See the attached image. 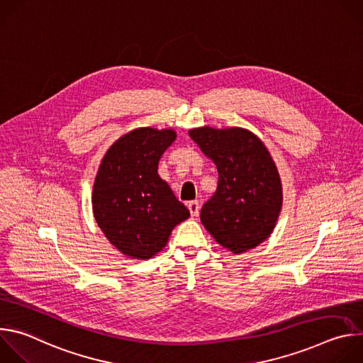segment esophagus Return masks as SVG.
Wrapping results in <instances>:
<instances>
[{
    "mask_svg": "<svg viewBox=\"0 0 363 363\" xmlns=\"http://www.w3.org/2000/svg\"><path fill=\"white\" fill-rule=\"evenodd\" d=\"M199 208H201V205H199L198 201H189V202H188V210H189V213H191L192 217H198Z\"/></svg>",
    "mask_w": 363,
    "mask_h": 363,
    "instance_id": "esophagus-1",
    "label": "esophagus"
}]
</instances>
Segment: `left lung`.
<instances>
[{"mask_svg":"<svg viewBox=\"0 0 363 363\" xmlns=\"http://www.w3.org/2000/svg\"><path fill=\"white\" fill-rule=\"evenodd\" d=\"M217 167L218 186L201 210V223L234 254L257 247L273 233L283 203L281 181L272 155L242 128L189 130Z\"/></svg>","mask_w":363,"mask_h":363,"instance_id":"8db88e82","label":"left lung"}]
</instances>
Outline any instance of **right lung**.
Listing matches in <instances>:
<instances>
[{
	"label": "right lung",
	"mask_w": 363,
	"mask_h": 363,
	"mask_svg": "<svg viewBox=\"0 0 363 363\" xmlns=\"http://www.w3.org/2000/svg\"><path fill=\"white\" fill-rule=\"evenodd\" d=\"M175 138L172 129H135L109 147L99 167L93 214L103 234L128 257H153L189 217L186 206L158 175L162 153Z\"/></svg>",
	"instance_id": "1"
}]
</instances>
